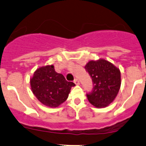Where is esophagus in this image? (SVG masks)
I'll return each instance as SVG.
<instances>
[{
  "label": "esophagus",
  "mask_w": 146,
  "mask_h": 146,
  "mask_svg": "<svg viewBox=\"0 0 146 146\" xmlns=\"http://www.w3.org/2000/svg\"><path fill=\"white\" fill-rule=\"evenodd\" d=\"M73 82H74L75 84H76V85H79V84H80V82H79V80H78L77 78H75L74 80H73Z\"/></svg>",
  "instance_id": "esophagus-1"
}]
</instances>
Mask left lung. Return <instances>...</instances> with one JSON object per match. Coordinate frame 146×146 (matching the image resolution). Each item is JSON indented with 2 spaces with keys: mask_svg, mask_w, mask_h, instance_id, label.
I'll return each instance as SVG.
<instances>
[{
  "mask_svg": "<svg viewBox=\"0 0 146 146\" xmlns=\"http://www.w3.org/2000/svg\"><path fill=\"white\" fill-rule=\"evenodd\" d=\"M93 81V90L87 93L88 101L97 108L106 107L116 97L121 87V72L106 60H90L85 66Z\"/></svg>",
  "mask_w": 146,
  "mask_h": 146,
  "instance_id": "1",
  "label": "left lung"
}]
</instances>
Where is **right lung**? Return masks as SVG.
I'll list each match as a JSON object with an SVG mask.
<instances>
[{
    "instance_id": "right-lung-1",
    "label": "right lung",
    "mask_w": 146,
    "mask_h": 146,
    "mask_svg": "<svg viewBox=\"0 0 146 146\" xmlns=\"http://www.w3.org/2000/svg\"><path fill=\"white\" fill-rule=\"evenodd\" d=\"M74 83L68 82L64 76L55 71L53 66H46L35 70L31 79L32 91L45 106L56 108L68 97Z\"/></svg>"
}]
</instances>
